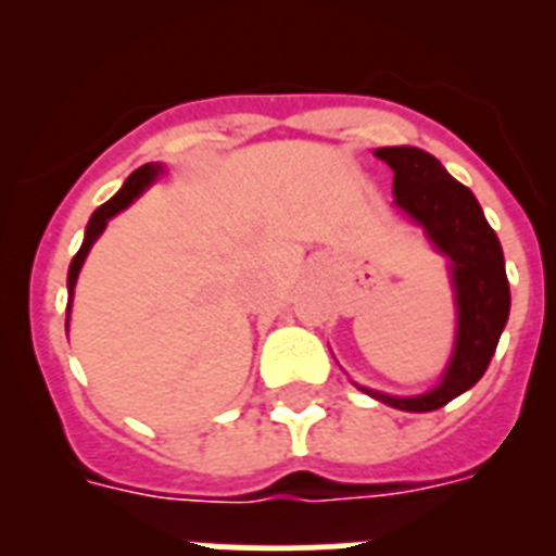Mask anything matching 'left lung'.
<instances>
[{
  "label": "left lung",
  "mask_w": 556,
  "mask_h": 556,
  "mask_svg": "<svg viewBox=\"0 0 556 556\" xmlns=\"http://www.w3.org/2000/svg\"><path fill=\"white\" fill-rule=\"evenodd\" d=\"M376 159L387 161L395 172L392 194L397 208L424 228L437 253L448 258L456 339L443 376L424 395L401 397L367 387L358 390L395 409L434 412L484 376L507 326L509 281L504 250L473 191L451 178L434 155L417 147H378Z\"/></svg>",
  "instance_id": "8db88e82"
}]
</instances>
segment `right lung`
I'll return each mask as SVG.
<instances>
[{"label":"right lung","mask_w":556,"mask_h":556,"mask_svg":"<svg viewBox=\"0 0 556 556\" xmlns=\"http://www.w3.org/2000/svg\"><path fill=\"white\" fill-rule=\"evenodd\" d=\"M161 172H164V166L161 164H144L139 166V169L132 172L130 178L125 180V186H122L116 194H113L111 200H108L105 205H100V208L91 214V219H88L86 225V236H83V244L80 250H77V255L72 258V264H68V278H66V287H68V303H66V333H68V312H72V298H75V283H77V275H80L83 269V262H86L88 250L94 248V242L100 239V233L105 230L108 219L116 217L119 211H125L127 205L132 203V200L139 198L141 191L147 189V186H152V180L159 178Z\"/></svg>","instance_id":"obj_1"}]
</instances>
